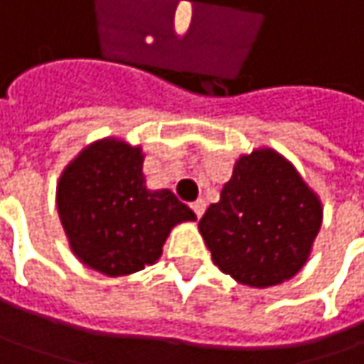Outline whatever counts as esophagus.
Here are the masks:
<instances>
[{"mask_svg": "<svg viewBox=\"0 0 364 364\" xmlns=\"http://www.w3.org/2000/svg\"><path fill=\"white\" fill-rule=\"evenodd\" d=\"M190 206H192V210H194V215H196V217L200 218V217H203L204 208H206V203H204L203 198H200V200H196V203H192V204H190Z\"/></svg>", "mask_w": 364, "mask_h": 364, "instance_id": "esophagus-1", "label": "esophagus"}]
</instances>
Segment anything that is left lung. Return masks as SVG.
Masks as SVG:
<instances>
[{"label":"left lung","mask_w":364,"mask_h":364,"mask_svg":"<svg viewBox=\"0 0 364 364\" xmlns=\"http://www.w3.org/2000/svg\"><path fill=\"white\" fill-rule=\"evenodd\" d=\"M322 203L298 170L272 147L235 161L231 180L198 223L218 269L239 284H284L310 257Z\"/></svg>","instance_id":"obj_1"}]
</instances>
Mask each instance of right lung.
Returning a JSON list of instances; mask_svg holds the SVG:
<instances>
[{
  "label": "right lung",
  "instance_id": "add662e5",
  "mask_svg": "<svg viewBox=\"0 0 364 364\" xmlns=\"http://www.w3.org/2000/svg\"><path fill=\"white\" fill-rule=\"evenodd\" d=\"M56 206L80 263L109 277L154 265L176 225L196 220L172 190H149L141 147L117 137L87 146L60 174Z\"/></svg>",
  "mask_w": 364,
  "mask_h": 364
}]
</instances>
